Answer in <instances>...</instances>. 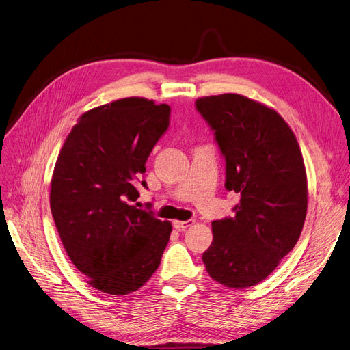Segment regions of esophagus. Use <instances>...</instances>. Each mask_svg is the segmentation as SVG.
<instances>
[{
	"label": "esophagus",
	"mask_w": 350,
	"mask_h": 350,
	"mask_svg": "<svg viewBox=\"0 0 350 350\" xmlns=\"http://www.w3.org/2000/svg\"><path fill=\"white\" fill-rule=\"evenodd\" d=\"M193 224H195V221H174L173 222V226H174V229H177V230H185L186 228H189V226H191Z\"/></svg>",
	"instance_id": "1"
}]
</instances>
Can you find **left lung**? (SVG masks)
I'll return each instance as SVG.
<instances>
[{
	"mask_svg": "<svg viewBox=\"0 0 350 350\" xmlns=\"http://www.w3.org/2000/svg\"><path fill=\"white\" fill-rule=\"evenodd\" d=\"M195 105L225 159L226 190L241 195L234 216L212 222L203 264L222 286L248 288L273 273L300 238L307 213L303 155L287 122L260 102L224 94Z\"/></svg>",
	"mask_w": 350,
	"mask_h": 350,
	"instance_id": "obj_1",
	"label": "left lung"
}]
</instances>
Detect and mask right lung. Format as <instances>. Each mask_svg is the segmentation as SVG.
<instances>
[{
  "label": "right lung",
  "instance_id": "right-lung-1",
  "mask_svg": "<svg viewBox=\"0 0 350 350\" xmlns=\"http://www.w3.org/2000/svg\"><path fill=\"white\" fill-rule=\"evenodd\" d=\"M170 107L125 98L85 112L63 142L50 209L70 261L94 288L126 295L159 268L172 224L137 209V183Z\"/></svg>",
  "mask_w": 350,
  "mask_h": 350
}]
</instances>
